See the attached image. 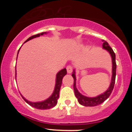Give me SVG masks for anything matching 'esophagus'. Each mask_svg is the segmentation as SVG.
Segmentation results:
<instances>
[{"label": "esophagus", "instance_id": "34e87169", "mask_svg": "<svg viewBox=\"0 0 132 132\" xmlns=\"http://www.w3.org/2000/svg\"><path fill=\"white\" fill-rule=\"evenodd\" d=\"M72 71H73V68H72L71 66V65H68L67 67V73H68L69 74H70V73H72Z\"/></svg>", "mask_w": 132, "mask_h": 132}]
</instances>
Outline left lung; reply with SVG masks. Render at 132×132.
Segmentation results:
<instances>
[{"label":"left lung","mask_w":132,"mask_h":132,"mask_svg":"<svg viewBox=\"0 0 132 132\" xmlns=\"http://www.w3.org/2000/svg\"><path fill=\"white\" fill-rule=\"evenodd\" d=\"M102 49L106 50L107 52L110 53L112 58V79L111 82L110 84V86L108 89L106 90L104 93H102L101 94H99L98 96H94V97H88L86 96L81 93H80L77 88L76 86V75H75V71L73 70V72L72 73V77L74 79V83H73V88H74V92L75 96L77 98L78 102L80 104L85 106H96L99 105L104 102L108 98L111 94L112 90L114 88V83H115V79H116V55L114 53L112 49L110 47L109 44L104 40H102Z\"/></svg>","instance_id":"8db88e82"}]
</instances>
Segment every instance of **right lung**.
Returning a JSON list of instances; mask_svg holds the SVG:
<instances>
[{
	"label": "right lung",
	"instance_id": "1",
	"mask_svg": "<svg viewBox=\"0 0 132 132\" xmlns=\"http://www.w3.org/2000/svg\"><path fill=\"white\" fill-rule=\"evenodd\" d=\"M47 34V32H42V33L38 34L31 36V37H30V38L27 39L24 43L27 42H28L29 40H31V39H34V38H38V37H39L40 36H43L44 34ZM19 51L20 50H18V52L17 57H18V53H19ZM66 74H67V70H66L65 68L61 69L57 73L55 79V88L54 90H53V93H52V95H51L50 97L47 98L46 99V100H45V101H40V102H31V101H29L28 100H27L26 98H25L20 94L21 96H22V98L24 99V101H26V102H27V103L29 105H30L31 106L34 107V108H37V109L47 110L53 108L54 106H55L57 103V100L59 97V90H60L61 87V84H62L63 78V77L65 76Z\"/></svg>",
	"mask_w": 132,
	"mask_h": 132
}]
</instances>
